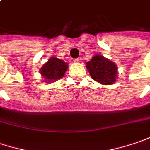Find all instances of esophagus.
<instances>
[{
    "mask_svg": "<svg viewBox=\"0 0 150 150\" xmlns=\"http://www.w3.org/2000/svg\"><path fill=\"white\" fill-rule=\"evenodd\" d=\"M81 58H77V59H74V61H75V63H80V62H81Z\"/></svg>",
    "mask_w": 150,
    "mask_h": 150,
    "instance_id": "obj_1",
    "label": "esophagus"
}]
</instances>
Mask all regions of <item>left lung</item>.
Returning <instances> with one entry per match:
<instances>
[{
	"instance_id": "8db88e82",
	"label": "left lung",
	"mask_w": 150,
	"mask_h": 150,
	"mask_svg": "<svg viewBox=\"0 0 150 150\" xmlns=\"http://www.w3.org/2000/svg\"><path fill=\"white\" fill-rule=\"evenodd\" d=\"M91 78L103 85H112L117 81V67L116 64L100 54H96L86 63Z\"/></svg>"
}]
</instances>
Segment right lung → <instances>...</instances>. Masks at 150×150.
<instances>
[{"mask_svg": "<svg viewBox=\"0 0 150 150\" xmlns=\"http://www.w3.org/2000/svg\"><path fill=\"white\" fill-rule=\"evenodd\" d=\"M68 68L67 63L56 57H51L40 69V73L46 80L45 82H54L64 77Z\"/></svg>", "mask_w": 150, "mask_h": 150, "instance_id": "obj_1", "label": "right lung"}]
</instances>
